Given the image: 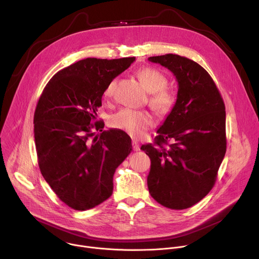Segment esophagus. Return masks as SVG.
<instances>
[{
	"instance_id": "obj_1",
	"label": "esophagus",
	"mask_w": 259,
	"mask_h": 259,
	"mask_svg": "<svg viewBox=\"0 0 259 259\" xmlns=\"http://www.w3.org/2000/svg\"><path fill=\"white\" fill-rule=\"evenodd\" d=\"M132 147H133V151H135V152L140 150V146H139V143L137 140H135V139L132 140Z\"/></svg>"
}]
</instances>
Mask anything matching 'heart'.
I'll use <instances>...</instances> for the list:
<instances>
[{
	"label": "heart",
	"mask_w": 259,
	"mask_h": 259,
	"mask_svg": "<svg viewBox=\"0 0 259 259\" xmlns=\"http://www.w3.org/2000/svg\"><path fill=\"white\" fill-rule=\"evenodd\" d=\"M144 88L151 93L149 103L160 114H167L176 104V94L168 89L167 78L162 71L154 67H143L137 72ZM116 81L109 82L104 90V97L113 95ZM112 127L122 130L133 137H138L153 125V117L145 110L123 108L110 118Z\"/></svg>",
	"instance_id": "heart-1"
}]
</instances>
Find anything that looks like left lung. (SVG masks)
Masks as SVG:
<instances>
[{"label":"left lung","mask_w":259,"mask_h":259,"mask_svg":"<svg viewBox=\"0 0 259 259\" xmlns=\"http://www.w3.org/2000/svg\"><path fill=\"white\" fill-rule=\"evenodd\" d=\"M149 60L173 72L178 92L154 143L140 149L151 159L147 188L162 206L187 209L212 190L225 158V102L207 70L194 60L176 54Z\"/></svg>","instance_id":"left-lung-1"}]
</instances>
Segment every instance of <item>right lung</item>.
Returning <instances> with one entry per match:
<instances>
[{
	"mask_svg": "<svg viewBox=\"0 0 259 259\" xmlns=\"http://www.w3.org/2000/svg\"><path fill=\"white\" fill-rule=\"evenodd\" d=\"M134 60L72 63L51 78L36 104L33 132L41 173L72 209L88 210L112 196L115 171L132 151L128 134L102 131L104 122L97 121L96 113L106 86Z\"/></svg>",
	"mask_w": 259,
	"mask_h": 259,
	"instance_id": "add662e5",
	"label": "right lung"
}]
</instances>
